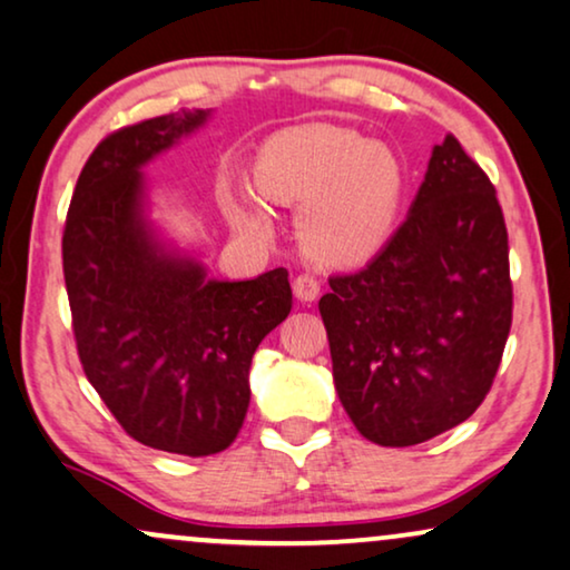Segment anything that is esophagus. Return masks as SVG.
<instances>
[{
    "label": "esophagus",
    "mask_w": 570,
    "mask_h": 570,
    "mask_svg": "<svg viewBox=\"0 0 570 570\" xmlns=\"http://www.w3.org/2000/svg\"><path fill=\"white\" fill-rule=\"evenodd\" d=\"M294 297L299 302H315L321 297V278L313 276V273H299L294 278Z\"/></svg>",
    "instance_id": "esophagus-1"
}]
</instances>
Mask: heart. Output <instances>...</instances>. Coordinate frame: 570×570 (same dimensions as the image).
<instances>
[{"label":"heart","instance_id":"1","mask_svg":"<svg viewBox=\"0 0 570 570\" xmlns=\"http://www.w3.org/2000/svg\"><path fill=\"white\" fill-rule=\"evenodd\" d=\"M265 197L302 206L299 237L317 261L348 265L375 255L396 229L406 171L383 142L331 125L294 127L271 138L255 161ZM242 224L268 232V216L245 193Z\"/></svg>","mask_w":570,"mask_h":570}]
</instances>
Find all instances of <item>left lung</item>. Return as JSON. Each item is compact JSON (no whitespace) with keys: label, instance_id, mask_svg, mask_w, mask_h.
<instances>
[{"label":"left lung","instance_id":"obj_1","mask_svg":"<svg viewBox=\"0 0 570 570\" xmlns=\"http://www.w3.org/2000/svg\"><path fill=\"white\" fill-rule=\"evenodd\" d=\"M321 297L333 383L364 438L404 449L456 428L488 396L513 317L495 187L445 135L406 222Z\"/></svg>","mask_w":570,"mask_h":570}]
</instances>
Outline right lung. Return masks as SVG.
<instances>
[{
    "label": "right lung",
    "mask_w": 570,
    "mask_h": 570,
    "mask_svg": "<svg viewBox=\"0 0 570 570\" xmlns=\"http://www.w3.org/2000/svg\"><path fill=\"white\" fill-rule=\"evenodd\" d=\"M210 109L138 121L98 142L67 210L62 265L86 377L130 438L179 456L229 449L249 364L292 309L289 271L214 281L156 239L140 169Z\"/></svg>",
    "instance_id": "add662e5"
}]
</instances>
